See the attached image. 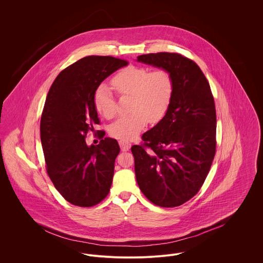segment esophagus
<instances>
[{"label": "esophagus", "mask_w": 263, "mask_h": 263, "mask_svg": "<svg viewBox=\"0 0 263 263\" xmlns=\"http://www.w3.org/2000/svg\"><path fill=\"white\" fill-rule=\"evenodd\" d=\"M119 146H120V149L121 151H128L130 149V146L132 144L128 142V141H124V140H120L119 141Z\"/></svg>", "instance_id": "obj_1"}]
</instances>
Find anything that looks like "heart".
<instances>
[{"label": "heart", "mask_w": 263, "mask_h": 263, "mask_svg": "<svg viewBox=\"0 0 263 263\" xmlns=\"http://www.w3.org/2000/svg\"><path fill=\"white\" fill-rule=\"evenodd\" d=\"M111 85L118 96H128L127 114L120 116L109 127L110 135L120 140L136 138L150 119L157 122L168 111L173 94L174 79L163 68L150 71L149 68L130 65L113 76ZM93 102L97 112L110 119L117 113V103L111 88L101 83L95 89Z\"/></svg>", "instance_id": "heart-1"}]
</instances>
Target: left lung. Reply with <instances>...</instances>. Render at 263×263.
<instances>
[{
	"label": "left lung",
	"instance_id": "left-lung-1",
	"mask_svg": "<svg viewBox=\"0 0 263 263\" xmlns=\"http://www.w3.org/2000/svg\"><path fill=\"white\" fill-rule=\"evenodd\" d=\"M138 61L168 70L174 94L165 116L132 147L137 181L154 204L179 206L199 191L216 155L214 96L197 64L180 53L142 54Z\"/></svg>",
	"mask_w": 263,
	"mask_h": 263
}]
</instances>
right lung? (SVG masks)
<instances>
[{
    "instance_id": "add662e5",
    "label": "right lung",
    "mask_w": 263,
    "mask_h": 263,
    "mask_svg": "<svg viewBox=\"0 0 263 263\" xmlns=\"http://www.w3.org/2000/svg\"><path fill=\"white\" fill-rule=\"evenodd\" d=\"M127 64L109 55L83 58L63 70L47 93L40 119L46 172L61 195L77 206L98 204L111 187L120 152L117 141L103 139L104 130H99L97 146L88 147L85 139L100 123L93 102L95 89Z\"/></svg>"
}]
</instances>
